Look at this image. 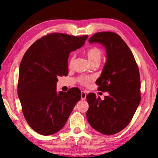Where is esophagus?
<instances>
[{"label": "esophagus", "mask_w": 158, "mask_h": 158, "mask_svg": "<svg viewBox=\"0 0 158 158\" xmlns=\"http://www.w3.org/2000/svg\"><path fill=\"white\" fill-rule=\"evenodd\" d=\"M86 93H85V91H81V100H84L85 98H86Z\"/></svg>", "instance_id": "1"}]
</instances>
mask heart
Listing matches in <instances>:
<instances>
[{
    "label": "heart",
    "mask_w": 158,
    "mask_h": 158,
    "mask_svg": "<svg viewBox=\"0 0 158 158\" xmlns=\"http://www.w3.org/2000/svg\"><path fill=\"white\" fill-rule=\"evenodd\" d=\"M85 55H86L88 60H89V62L92 65H98V64L100 63L102 57V50L100 48L97 47H92L86 51ZM74 59H75V56L74 55H73L69 58L68 63V65L69 68L73 67L74 62ZM92 79H93L91 77H89L81 76L79 77V81L82 85H88Z\"/></svg>",
    "instance_id": "b5f03b06"
}]
</instances>
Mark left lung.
I'll return each instance as SVG.
<instances>
[{"label": "left lung", "mask_w": 158, "mask_h": 158, "mask_svg": "<svg viewBox=\"0 0 158 158\" xmlns=\"http://www.w3.org/2000/svg\"><path fill=\"white\" fill-rule=\"evenodd\" d=\"M89 42L102 44L106 49V63L95 84L98 90L108 92L109 95L102 100L95 93L88 94L86 118L98 132L114 135L127 126L140 103L139 68L130 48L118 34L99 32Z\"/></svg>", "instance_id": "8db88e82"}]
</instances>
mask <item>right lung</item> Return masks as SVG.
Masks as SVG:
<instances>
[{
  "label": "right lung",
  "instance_id": "add662e5",
  "mask_svg": "<svg viewBox=\"0 0 158 158\" xmlns=\"http://www.w3.org/2000/svg\"><path fill=\"white\" fill-rule=\"evenodd\" d=\"M88 37L48 34L35 42L21 61L17 93L23 114L32 129L42 135L62 129L81 99L77 88L58 93L56 83L58 77L68 75L69 53L81 47Z\"/></svg>",
  "mask_w": 158,
  "mask_h": 158
}]
</instances>
